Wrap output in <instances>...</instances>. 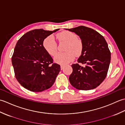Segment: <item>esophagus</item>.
<instances>
[{"mask_svg":"<svg viewBox=\"0 0 125 125\" xmlns=\"http://www.w3.org/2000/svg\"><path fill=\"white\" fill-rule=\"evenodd\" d=\"M64 65H63V64H61V70L63 69V68H64Z\"/></svg>","mask_w":125,"mask_h":125,"instance_id":"obj_1","label":"esophagus"}]
</instances>
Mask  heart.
<instances>
[{
	"mask_svg": "<svg viewBox=\"0 0 125 125\" xmlns=\"http://www.w3.org/2000/svg\"><path fill=\"white\" fill-rule=\"evenodd\" d=\"M57 38L61 42L67 43L65 52H59L55 56L54 60L58 64H67L73 60L76 56L81 55L83 50V43L80 39L77 38L76 34L72 31H65L58 33ZM43 47L48 54L54 56L57 52V43L52 35L45 38L43 42Z\"/></svg>",
	"mask_w": 125,
	"mask_h": 125,
	"instance_id": "obj_1",
	"label": "heart"
}]
</instances>
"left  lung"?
I'll use <instances>...</instances> for the list:
<instances>
[{
	"label": "left lung",
	"instance_id": "obj_1",
	"mask_svg": "<svg viewBox=\"0 0 125 125\" xmlns=\"http://www.w3.org/2000/svg\"><path fill=\"white\" fill-rule=\"evenodd\" d=\"M79 36L83 50L77 61L85 64H73V73L69 76L70 84L82 90L94 89L102 83L106 77L111 62V52L105 38L92 28L81 26L67 29Z\"/></svg>",
	"mask_w": 125,
	"mask_h": 125
}]
</instances>
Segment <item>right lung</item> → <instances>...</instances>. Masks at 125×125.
<instances>
[{
	"mask_svg": "<svg viewBox=\"0 0 125 125\" xmlns=\"http://www.w3.org/2000/svg\"><path fill=\"white\" fill-rule=\"evenodd\" d=\"M53 31L38 29L25 34L18 41L12 57L15 78L25 89L41 92L54 83L61 70L43 47L45 38Z\"/></svg>",
	"mask_w": 125,
	"mask_h": 125,
	"instance_id": "1",
	"label": "right lung"
}]
</instances>
